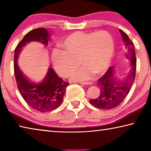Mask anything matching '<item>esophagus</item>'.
Returning a JSON list of instances; mask_svg holds the SVG:
<instances>
[{
    "label": "esophagus",
    "instance_id": "esophagus-1",
    "mask_svg": "<svg viewBox=\"0 0 151 151\" xmlns=\"http://www.w3.org/2000/svg\"><path fill=\"white\" fill-rule=\"evenodd\" d=\"M81 85H93V83L91 82H82V83H80Z\"/></svg>",
    "mask_w": 151,
    "mask_h": 151
}]
</instances>
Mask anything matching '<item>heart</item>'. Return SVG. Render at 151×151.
<instances>
[{"label":"heart","mask_w":151,"mask_h":151,"mask_svg":"<svg viewBox=\"0 0 151 151\" xmlns=\"http://www.w3.org/2000/svg\"><path fill=\"white\" fill-rule=\"evenodd\" d=\"M64 51L55 50L52 62L55 70L64 78L73 75L78 66H83L73 75L75 81L91 79L93 74L101 75L111 65L114 55L112 38L106 31H77L61 42Z\"/></svg>","instance_id":"1"}]
</instances>
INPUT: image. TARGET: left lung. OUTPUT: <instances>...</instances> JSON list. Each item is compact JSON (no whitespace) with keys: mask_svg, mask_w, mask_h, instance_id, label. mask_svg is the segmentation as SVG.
Wrapping results in <instances>:
<instances>
[{"mask_svg":"<svg viewBox=\"0 0 151 151\" xmlns=\"http://www.w3.org/2000/svg\"><path fill=\"white\" fill-rule=\"evenodd\" d=\"M120 32L123 40L124 51L129 58L130 69L128 74L119 78L115 76L114 66H111L99 79L97 84L101 89L100 95L89 102L101 109L109 110L119 106L129 94L135 78L137 60L134 44L123 30L120 29Z\"/></svg>","mask_w":151,"mask_h":151,"instance_id":"8db88e82","label":"left lung"}]
</instances>
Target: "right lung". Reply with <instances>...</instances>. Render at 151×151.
<instances>
[{
	"label": "right lung",
	"instance_id": "1",
	"mask_svg": "<svg viewBox=\"0 0 151 151\" xmlns=\"http://www.w3.org/2000/svg\"><path fill=\"white\" fill-rule=\"evenodd\" d=\"M39 42L45 46L52 42L50 34L45 28L30 30L25 35L14 50V76L19 93L29 105L36 111L45 112L58 108L63 100L66 88L69 85L58 77L54 69L49 67L42 81L32 82L25 76L18 65L19 55L27 44Z\"/></svg>",
	"mask_w": 151,
	"mask_h": 151
}]
</instances>
